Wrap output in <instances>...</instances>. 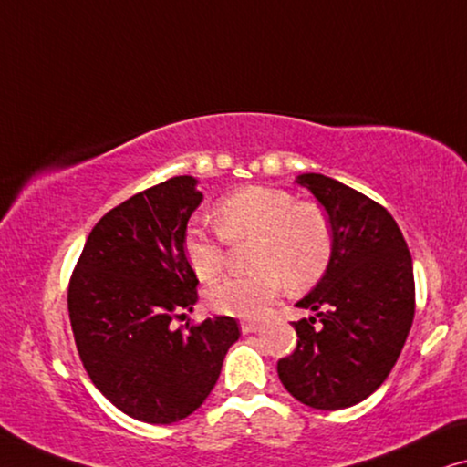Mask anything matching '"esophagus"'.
Listing matches in <instances>:
<instances>
[{"mask_svg": "<svg viewBox=\"0 0 467 467\" xmlns=\"http://www.w3.org/2000/svg\"><path fill=\"white\" fill-rule=\"evenodd\" d=\"M258 324L255 321H241V332L243 334H252V332H258Z\"/></svg>", "mask_w": 467, "mask_h": 467, "instance_id": "obj_1", "label": "esophagus"}]
</instances>
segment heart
Returning <instances> with one entry per match:
<instances>
[{
  "instance_id": "obj_1",
  "label": "heart",
  "mask_w": 467,
  "mask_h": 467,
  "mask_svg": "<svg viewBox=\"0 0 467 467\" xmlns=\"http://www.w3.org/2000/svg\"><path fill=\"white\" fill-rule=\"evenodd\" d=\"M218 231L192 224L183 233V254L201 281L220 277L228 243L254 239L252 266L258 271L220 281L207 292L215 313L258 319L287 284L292 292L313 287L334 254L332 224L313 202H296L287 190L243 186L213 205Z\"/></svg>"
}]
</instances>
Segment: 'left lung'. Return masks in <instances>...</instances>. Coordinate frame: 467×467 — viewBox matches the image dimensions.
I'll use <instances>...</instances> for the list:
<instances>
[{
	"instance_id": "obj_1",
	"label": "left lung",
	"mask_w": 467,
	"mask_h": 467,
	"mask_svg": "<svg viewBox=\"0 0 467 467\" xmlns=\"http://www.w3.org/2000/svg\"><path fill=\"white\" fill-rule=\"evenodd\" d=\"M300 186L326 207L334 233L327 271L296 306L298 345L281 358V383L298 402L338 410L362 402L389 377L415 317L412 258L396 220L377 201L321 173Z\"/></svg>"
}]
</instances>
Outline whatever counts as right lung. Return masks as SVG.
<instances>
[{
    "instance_id": "obj_1",
    "label": "right lung",
    "mask_w": 467,
    "mask_h": 467,
    "mask_svg": "<svg viewBox=\"0 0 467 467\" xmlns=\"http://www.w3.org/2000/svg\"><path fill=\"white\" fill-rule=\"evenodd\" d=\"M177 175L109 209L71 273L67 308L84 370L118 410L169 425L199 409L239 338L233 317L173 330L192 311L199 279L183 233L202 199Z\"/></svg>"
}]
</instances>
